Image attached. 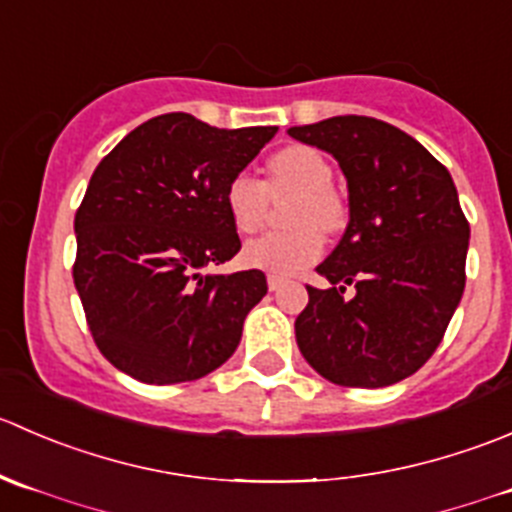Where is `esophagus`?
<instances>
[{
    "label": "esophagus",
    "mask_w": 512,
    "mask_h": 512,
    "mask_svg": "<svg viewBox=\"0 0 512 512\" xmlns=\"http://www.w3.org/2000/svg\"><path fill=\"white\" fill-rule=\"evenodd\" d=\"M266 281H268V288H271V291H278V288L286 286V278L276 276V273H268Z\"/></svg>",
    "instance_id": "1"
}]
</instances>
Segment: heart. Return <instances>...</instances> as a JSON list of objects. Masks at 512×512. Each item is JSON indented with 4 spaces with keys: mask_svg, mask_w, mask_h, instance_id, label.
<instances>
[{
    "mask_svg": "<svg viewBox=\"0 0 512 512\" xmlns=\"http://www.w3.org/2000/svg\"><path fill=\"white\" fill-rule=\"evenodd\" d=\"M333 169L318 151L308 146H286L268 159V181L263 184L249 171H241L226 184V211L241 234L261 226L271 194L298 191L293 201L291 231H271L249 241L241 251L246 266L268 273H296L311 266L323 254V231H336L343 224L341 199L333 194Z\"/></svg>",
    "mask_w": 512,
    "mask_h": 512,
    "instance_id": "1",
    "label": "heart"
}]
</instances>
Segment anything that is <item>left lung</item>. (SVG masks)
<instances>
[{
	"mask_svg": "<svg viewBox=\"0 0 512 512\" xmlns=\"http://www.w3.org/2000/svg\"><path fill=\"white\" fill-rule=\"evenodd\" d=\"M288 136L331 154L348 184L346 234L316 266L331 286H306L298 348L336 386H393L433 356L463 296L470 226L453 179L413 136L371 116Z\"/></svg>",
	"mask_w": 512,
	"mask_h": 512,
	"instance_id": "8db88e82",
	"label": "left lung"
}]
</instances>
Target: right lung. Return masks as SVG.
I'll list each match as a JSON object with an SVG mask.
<instances>
[{
	"instance_id": "right-lung-1",
	"label": "right lung",
	"mask_w": 512,
	"mask_h": 512,
	"mask_svg": "<svg viewBox=\"0 0 512 512\" xmlns=\"http://www.w3.org/2000/svg\"><path fill=\"white\" fill-rule=\"evenodd\" d=\"M276 131L216 129L174 111L136 126L99 161L74 219V286L96 346L121 373L169 386L234 356L266 276L204 268L239 254L226 184Z\"/></svg>"
}]
</instances>
